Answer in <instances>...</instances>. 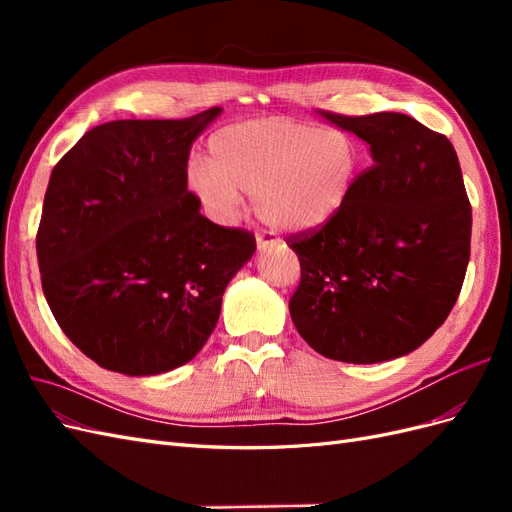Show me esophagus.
Here are the masks:
<instances>
[{
  "label": "esophagus",
  "mask_w": 512,
  "mask_h": 512,
  "mask_svg": "<svg viewBox=\"0 0 512 512\" xmlns=\"http://www.w3.org/2000/svg\"><path fill=\"white\" fill-rule=\"evenodd\" d=\"M277 243H280V239H277L273 232H269V230H262V232H258V235H256V245H258L260 252L262 250H269V247H275Z\"/></svg>",
  "instance_id": "1"
}]
</instances>
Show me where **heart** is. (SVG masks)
<instances>
[{
    "instance_id": "b5f03b06",
    "label": "heart",
    "mask_w": 512,
    "mask_h": 512,
    "mask_svg": "<svg viewBox=\"0 0 512 512\" xmlns=\"http://www.w3.org/2000/svg\"><path fill=\"white\" fill-rule=\"evenodd\" d=\"M363 170V153L342 130L292 117L252 119L209 138L207 162L192 160L185 188L218 224L241 213V192L267 224L314 232L346 209Z\"/></svg>"
}]
</instances>
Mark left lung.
<instances>
[{
    "mask_svg": "<svg viewBox=\"0 0 512 512\" xmlns=\"http://www.w3.org/2000/svg\"><path fill=\"white\" fill-rule=\"evenodd\" d=\"M320 115L363 138L374 164L331 224L286 239L301 262L290 318L327 359L391 361L436 333L466 277L472 207L457 153L401 113Z\"/></svg>",
    "mask_w": 512,
    "mask_h": 512,
    "instance_id": "obj_1",
    "label": "left lung"
}]
</instances>
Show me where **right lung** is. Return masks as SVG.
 Listing matches in <instances>:
<instances>
[{
    "label": "right lung",
    "mask_w": 512,
    "mask_h": 512,
    "mask_svg": "<svg viewBox=\"0 0 512 512\" xmlns=\"http://www.w3.org/2000/svg\"><path fill=\"white\" fill-rule=\"evenodd\" d=\"M220 113L108 121L53 168L36 235L42 290L104 369L156 376L192 361L256 252L250 230L213 224L185 188L192 143Z\"/></svg>",
    "instance_id": "1"
}]
</instances>
